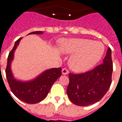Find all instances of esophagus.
I'll return each instance as SVG.
<instances>
[{
    "label": "esophagus",
    "mask_w": 122,
    "mask_h": 122,
    "mask_svg": "<svg viewBox=\"0 0 122 122\" xmlns=\"http://www.w3.org/2000/svg\"><path fill=\"white\" fill-rule=\"evenodd\" d=\"M69 73V70L67 69V68H63L62 69V74L63 75H66V74H68Z\"/></svg>",
    "instance_id": "34e87169"
}]
</instances>
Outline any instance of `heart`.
Here are the masks:
<instances>
[{
    "mask_svg": "<svg viewBox=\"0 0 122 122\" xmlns=\"http://www.w3.org/2000/svg\"><path fill=\"white\" fill-rule=\"evenodd\" d=\"M61 48L66 53H74L69 59V66L78 72L85 71L93 67L105 52V46L101 42L84 38L63 40Z\"/></svg>",
    "mask_w": 122,
    "mask_h": 122,
    "instance_id": "obj_1",
    "label": "heart"
}]
</instances>
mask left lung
Instances as JSON below:
<instances>
[{
    "label": "left lung",
    "instance_id": "1",
    "mask_svg": "<svg viewBox=\"0 0 122 122\" xmlns=\"http://www.w3.org/2000/svg\"><path fill=\"white\" fill-rule=\"evenodd\" d=\"M112 72L111 50L109 48L102 64L84 73H69L67 94L70 101L78 106L99 101L111 86Z\"/></svg>",
    "mask_w": 122,
    "mask_h": 122
}]
</instances>
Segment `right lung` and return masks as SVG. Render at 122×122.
Segmentation results:
<instances>
[{"label":"right lung","mask_w":122,"mask_h":122,"mask_svg":"<svg viewBox=\"0 0 122 122\" xmlns=\"http://www.w3.org/2000/svg\"><path fill=\"white\" fill-rule=\"evenodd\" d=\"M43 32L36 31L29 34H42ZM19 39L15 42L13 49L10 51L7 58L6 76L7 82L12 92L21 101L29 104H35L40 102L46 97L54 82L61 76V68H53L45 71L35 80L30 82H20L13 78L11 70V62L13 58L15 48L19 44Z\"/></svg>","instance_id":"right-lung-1"}]
</instances>
